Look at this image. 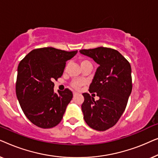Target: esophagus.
Returning <instances> with one entry per match:
<instances>
[{
	"mask_svg": "<svg viewBox=\"0 0 158 158\" xmlns=\"http://www.w3.org/2000/svg\"><path fill=\"white\" fill-rule=\"evenodd\" d=\"M77 95H78V94H77V92H73V96H77Z\"/></svg>",
	"mask_w": 158,
	"mask_h": 158,
	"instance_id": "esophagus-1",
	"label": "esophagus"
}]
</instances>
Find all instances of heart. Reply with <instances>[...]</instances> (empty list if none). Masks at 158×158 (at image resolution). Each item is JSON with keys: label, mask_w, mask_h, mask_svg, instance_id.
<instances>
[{"label": "heart", "mask_w": 158, "mask_h": 158, "mask_svg": "<svg viewBox=\"0 0 158 158\" xmlns=\"http://www.w3.org/2000/svg\"><path fill=\"white\" fill-rule=\"evenodd\" d=\"M80 63H81V68L82 67L86 65V64H91L90 62V61H88V60H85V59L81 60V62H80ZM83 85V82L81 81H73L72 83H71V86H72L73 88H75V89H79V88H81Z\"/></svg>", "instance_id": "1"}]
</instances>
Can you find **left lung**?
I'll return each mask as SVG.
<instances>
[{"mask_svg":"<svg viewBox=\"0 0 158 158\" xmlns=\"http://www.w3.org/2000/svg\"><path fill=\"white\" fill-rule=\"evenodd\" d=\"M80 52L99 64L89 87V92L96 93L99 99L83 94V118L92 129L105 131L116 124L126 109L132 89L131 65L114 49L100 47Z\"/></svg>","mask_w":158,"mask_h":158,"instance_id":"1","label":"left lung"}]
</instances>
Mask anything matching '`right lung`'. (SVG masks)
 Masks as SVG:
<instances>
[{"label": "right lung", "instance_id": "add662e5", "mask_svg": "<svg viewBox=\"0 0 158 158\" xmlns=\"http://www.w3.org/2000/svg\"><path fill=\"white\" fill-rule=\"evenodd\" d=\"M77 53L44 47L30 52L19 63L16 96L26 116L36 126L49 129L61 122L73 93L68 88L55 93L53 81L62 76L66 62Z\"/></svg>", "mask_w": 158, "mask_h": 158}]
</instances>
